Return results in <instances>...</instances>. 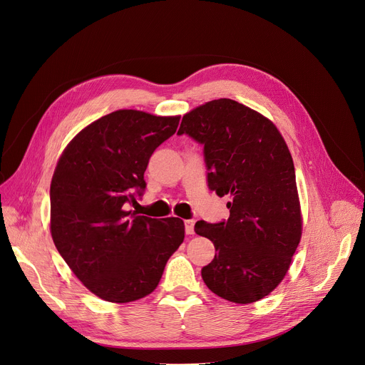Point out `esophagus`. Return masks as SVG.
Wrapping results in <instances>:
<instances>
[{
  "label": "esophagus",
  "instance_id": "34e87169",
  "mask_svg": "<svg viewBox=\"0 0 365 365\" xmlns=\"http://www.w3.org/2000/svg\"><path fill=\"white\" fill-rule=\"evenodd\" d=\"M193 227H195V220H193V218H190V220H185V232H186V235H193V233H195Z\"/></svg>",
  "mask_w": 365,
  "mask_h": 365
}]
</instances>
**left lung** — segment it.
Masks as SVG:
<instances>
[{"instance_id": "obj_1", "label": "left lung", "mask_w": 365, "mask_h": 365, "mask_svg": "<svg viewBox=\"0 0 365 365\" xmlns=\"http://www.w3.org/2000/svg\"><path fill=\"white\" fill-rule=\"evenodd\" d=\"M183 133L204 145L208 189L232 197L227 220L195 225L215 248L202 280L223 299L255 302L283 280L301 240L292 155L269 118L227 98L185 114Z\"/></svg>"}]
</instances>
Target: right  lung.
<instances>
[{
    "label": "right lung",
    "mask_w": 365,
    "mask_h": 365,
    "mask_svg": "<svg viewBox=\"0 0 365 365\" xmlns=\"http://www.w3.org/2000/svg\"><path fill=\"white\" fill-rule=\"evenodd\" d=\"M179 120L118 110L79 132L58 160L50 189L53 240L71 272L104 301L150 295L185 239L178 217L126 211L143 195L148 161Z\"/></svg>",
    "instance_id": "add662e5"
}]
</instances>
